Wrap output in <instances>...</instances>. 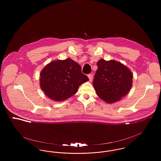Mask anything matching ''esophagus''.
Here are the masks:
<instances>
[{"label":"esophagus","instance_id":"esophagus-1","mask_svg":"<svg viewBox=\"0 0 161 161\" xmlns=\"http://www.w3.org/2000/svg\"><path fill=\"white\" fill-rule=\"evenodd\" d=\"M87 77H88L89 79V81H92V79H93V75L92 74H88Z\"/></svg>","mask_w":161,"mask_h":161}]
</instances>
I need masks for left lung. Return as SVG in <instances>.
<instances>
[{"label": "left lung", "mask_w": 161, "mask_h": 161, "mask_svg": "<svg viewBox=\"0 0 161 161\" xmlns=\"http://www.w3.org/2000/svg\"><path fill=\"white\" fill-rule=\"evenodd\" d=\"M93 85L101 100L108 104L117 102L129 92L132 86L133 74L122 63L101 59Z\"/></svg>", "instance_id": "obj_1"}]
</instances>
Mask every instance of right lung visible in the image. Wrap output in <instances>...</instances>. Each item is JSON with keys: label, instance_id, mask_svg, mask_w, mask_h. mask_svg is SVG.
<instances>
[{"label": "right lung", "instance_id": "right-lung-1", "mask_svg": "<svg viewBox=\"0 0 161 161\" xmlns=\"http://www.w3.org/2000/svg\"><path fill=\"white\" fill-rule=\"evenodd\" d=\"M40 86L46 96L62 101L77 93L79 86L89 80L81 68L70 58L47 64L40 72Z\"/></svg>", "mask_w": 161, "mask_h": 161}]
</instances>
